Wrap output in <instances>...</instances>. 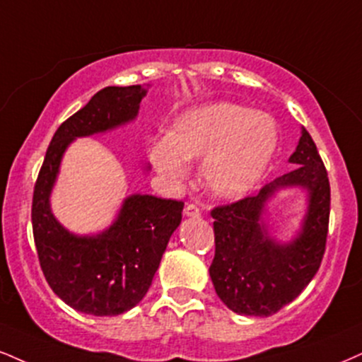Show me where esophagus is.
Listing matches in <instances>:
<instances>
[{
    "label": "esophagus",
    "instance_id": "1",
    "mask_svg": "<svg viewBox=\"0 0 362 362\" xmlns=\"http://www.w3.org/2000/svg\"><path fill=\"white\" fill-rule=\"evenodd\" d=\"M184 214L187 217H199L200 216V207L197 204H187L184 209Z\"/></svg>",
    "mask_w": 362,
    "mask_h": 362
}]
</instances>
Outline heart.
<instances>
[{
    "label": "heart",
    "instance_id": "1",
    "mask_svg": "<svg viewBox=\"0 0 362 362\" xmlns=\"http://www.w3.org/2000/svg\"><path fill=\"white\" fill-rule=\"evenodd\" d=\"M276 146L278 129L268 115L214 103L178 117L170 136L155 143L151 160L173 182L185 178L187 160H204L207 189L217 197L238 199L261 180Z\"/></svg>",
    "mask_w": 362,
    "mask_h": 362
}]
</instances>
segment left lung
Masks as SVG:
<instances>
[{
  "instance_id": "obj_1",
  "label": "left lung",
  "mask_w": 362,
  "mask_h": 362,
  "mask_svg": "<svg viewBox=\"0 0 362 362\" xmlns=\"http://www.w3.org/2000/svg\"><path fill=\"white\" fill-rule=\"evenodd\" d=\"M290 163L298 167L261 187L256 195L211 211L216 255L209 273L219 298L239 315L276 313L302 293L324 258L330 184L325 165L305 128ZM293 185L309 190V211L299 238L290 245H278L267 238L260 212L278 188Z\"/></svg>"
}]
</instances>
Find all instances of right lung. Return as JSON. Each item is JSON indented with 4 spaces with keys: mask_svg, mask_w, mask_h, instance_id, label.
<instances>
[{
    "mask_svg": "<svg viewBox=\"0 0 362 362\" xmlns=\"http://www.w3.org/2000/svg\"><path fill=\"white\" fill-rule=\"evenodd\" d=\"M145 94L141 86H110L95 93L59 126L35 182L32 228L43 276L69 307L89 315H119L141 302L180 224L184 202L132 195L110 229L79 238L57 223L49 197L69 143L134 119Z\"/></svg>",
    "mask_w": 362,
    "mask_h": 362,
    "instance_id": "add662e5",
    "label": "right lung"
}]
</instances>
